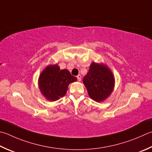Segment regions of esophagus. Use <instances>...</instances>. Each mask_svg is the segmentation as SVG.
<instances>
[{
  "label": "esophagus",
  "mask_w": 152,
  "mask_h": 152,
  "mask_svg": "<svg viewBox=\"0 0 152 152\" xmlns=\"http://www.w3.org/2000/svg\"><path fill=\"white\" fill-rule=\"evenodd\" d=\"M77 79H78V81H81V76L80 75V74H79V75L77 76Z\"/></svg>",
  "instance_id": "obj_1"
}]
</instances>
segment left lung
<instances>
[{"mask_svg":"<svg viewBox=\"0 0 152 152\" xmlns=\"http://www.w3.org/2000/svg\"><path fill=\"white\" fill-rule=\"evenodd\" d=\"M83 83L92 100L102 102L112 92L114 77L107 66L92 62L88 74L84 77Z\"/></svg>","mask_w":152,"mask_h":152,"instance_id":"left-lung-1","label":"left lung"}]
</instances>
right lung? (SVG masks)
I'll return each mask as SVG.
<instances>
[{
	"instance_id": "right-lung-1",
	"label": "right lung",
	"mask_w": 152,
	"mask_h": 152,
	"mask_svg": "<svg viewBox=\"0 0 152 152\" xmlns=\"http://www.w3.org/2000/svg\"><path fill=\"white\" fill-rule=\"evenodd\" d=\"M77 78L66 69L60 70L58 64L49 65L41 72L38 86L42 95L49 101H56L66 94L68 86Z\"/></svg>"
}]
</instances>
